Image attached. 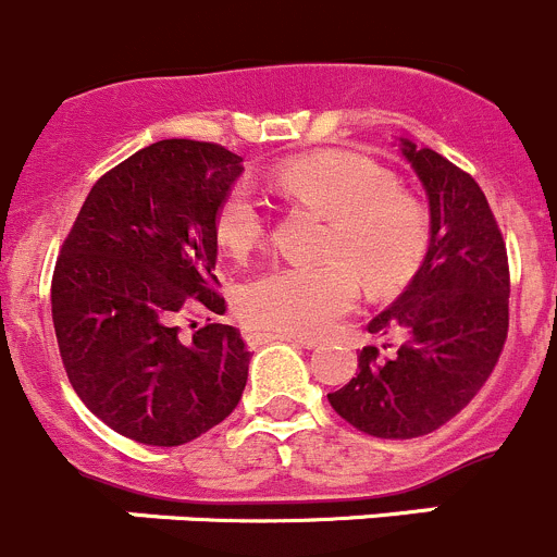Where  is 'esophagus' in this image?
Listing matches in <instances>:
<instances>
[{
  "instance_id": "esophagus-1",
  "label": "esophagus",
  "mask_w": 557,
  "mask_h": 557,
  "mask_svg": "<svg viewBox=\"0 0 557 557\" xmlns=\"http://www.w3.org/2000/svg\"><path fill=\"white\" fill-rule=\"evenodd\" d=\"M246 342L248 347H259V344H270V342H293L298 347L314 349L317 342L314 338H300L295 333H268V331H246Z\"/></svg>"
}]
</instances>
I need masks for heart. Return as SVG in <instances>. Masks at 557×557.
I'll return each mask as SVG.
<instances>
[{"label": "heart", "mask_w": 557, "mask_h": 557, "mask_svg": "<svg viewBox=\"0 0 557 557\" xmlns=\"http://www.w3.org/2000/svg\"><path fill=\"white\" fill-rule=\"evenodd\" d=\"M284 194L333 219L325 259L275 264L253 275L240 293L248 325L273 333L314 336L331 327L358 298V273L372 289L405 284L421 264L429 221L421 205L396 190L380 163L352 152H314L275 169ZM264 213L248 185H235L215 213V240L230 257H246L262 243Z\"/></svg>", "instance_id": "1"}]
</instances>
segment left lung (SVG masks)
Segmentation results:
<instances>
[{
	"mask_svg": "<svg viewBox=\"0 0 557 557\" xmlns=\"http://www.w3.org/2000/svg\"><path fill=\"white\" fill-rule=\"evenodd\" d=\"M429 199V246L405 293L369 322L401 333L391 358L363 347L358 374L327 394L333 410L374 437L441 429L484 388L508 333V259L484 190L429 147L399 139Z\"/></svg>",
	"mask_w": 557,
	"mask_h": 557,
	"instance_id": "left-lung-1",
	"label": "left lung"
}]
</instances>
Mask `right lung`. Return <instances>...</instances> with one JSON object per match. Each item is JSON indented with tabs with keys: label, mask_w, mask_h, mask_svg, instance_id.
Listing matches in <instances>:
<instances>
[{
	"label": "right lung",
	"mask_w": 557,
	"mask_h": 557,
	"mask_svg": "<svg viewBox=\"0 0 557 557\" xmlns=\"http://www.w3.org/2000/svg\"><path fill=\"white\" fill-rule=\"evenodd\" d=\"M243 158L163 139L106 172L84 199L51 282L67 380L106 426L145 446H183L224 421L248 380L237 327L190 336L180 314L221 311L215 213Z\"/></svg>",
	"instance_id": "right-lung-1"
}]
</instances>
